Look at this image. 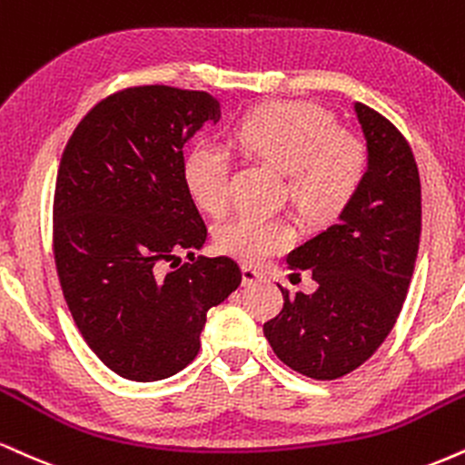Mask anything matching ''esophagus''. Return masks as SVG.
Listing matches in <instances>:
<instances>
[{"label":"esophagus","instance_id":"34e87169","mask_svg":"<svg viewBox=\"0 0 465 465\" xmlns=\"http://www.w3.org/2000/svg\"><path fill=\"white\" fill-rule=\"evenodd\" d=\"M264 279H266L264 272L257 271V268L247 266V264L242 266V283H244V286H253V283L264 282Z\"/></svg>","mask_w":465,"mask_h":465}]
</instances>
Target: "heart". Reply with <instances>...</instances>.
I'll use <instances>...</instances> for the list:
<instances>
[{
  "mask_svg": "<svg viewBox=\"0 0 465 465\" xmlns=\"http://www.w3.org/2000/svg\"><path fill=\"white\" fill-rule=\"evenodd\" d=\"M232 143L286 173V194L310 223L331 221L353 201L368 171V149L357 134L340 130L331 112L305 102L257 105L238 119ZM183 186L199 210L221 214L229 203L232 155L201 141L182 166ZM296 229L290 218L240 212L216 229L218 249L247 262H262L290 247Z\"/></svg>",
  "mask_w": 465,
  "mask_h": 465,
  "instance_id": "b5f03b06",
  "label": "heart"
}]
</instances>
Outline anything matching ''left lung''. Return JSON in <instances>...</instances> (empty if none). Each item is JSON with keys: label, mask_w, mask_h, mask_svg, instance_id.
<instances>
[{"label": "left lung", "mask_w": 465, "mask_h": 465, "mask_svg": "<svg viewBox=\"0 0 465 465\" xmlns=\"http://www.w3.org/2000/svg\"><path fill=\"white\" fill-rule=\"evenodd\" d=\"M368 171L338 223L288 255L316 292L282 288L283 310L264 322L275 355L318 381L353 372L392 331L420 244V175L410 143L385 116L357 102Z\"/></svg>", "instance_id": "left-lung-1"}]
</instances>
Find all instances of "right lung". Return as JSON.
Wrapping results in <instances>:
<instances>
[{
    "label": "right lung",
    "instance_id": "add662e5",
    "mask_svg": "<svg viewBox=\"0 0 465 465\" xmlns=\"http://www.w3.org/2000/svg\"><path fill=\"white\" fill-rule=\"evenodd\" d=\"M218 119L221 104L203 91L125 88L84 116L60 160V286L93 353L130 381L186 368L208 310L242 282L229 257H194L208 229L182 177L183 144ZM179 250L189 253L182 267Z\"/></svg>",
    "mask_w": 465,
    "mask_h": 465
}]
</instances>
